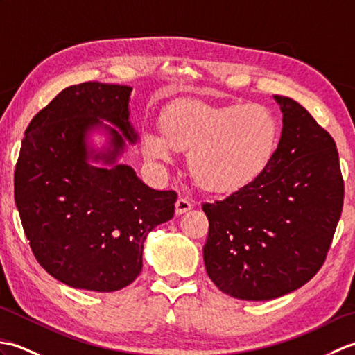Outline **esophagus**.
Segmentation results:
<instances>
[{
	"instance_id": "1",
	"label": "esophagus",
	"mask_w": 355,
	"mask_h": 355,
	"mask_svg": "<svg viewBox=\"0 0 355 355\" xmlns=\"http://www.w3.org/2000/svg\"><path fill=\"white\" fill-rule=\"evenodd\" d=\"M192 209V202L187 200L186 197H180L175 202V212L177 215H182V214H186L187 210Z\"/></svg>"
}]
</instances>
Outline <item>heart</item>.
Instances as JSON below:
<instances>
[{"label":"heart","instance_id":"b5f03b06","mask_svg":"<svg viewBox=\"0 0 355 355\" xmlns=\"http://www.w3.org/2000/svg\"><path fill=\"white\" fill-rule=\"evenodd\" d=\"M160 134L145 131L146 157L169 162L173 150H189L187 168L201 189L230 193L267 171L281 141V125L266 105H212L183 101L160 116Z\"/></svg>","mask_w":355,"mask_h":355}]
</instances>
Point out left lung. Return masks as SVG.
<instances>
[{
	"instance_id": "1",
	"label": "left lung",
	"mask_w": 355,
	"mask_h": 355,
	"mask_svg": "<svg viewBox=\"0 0 355 355\" xmlns=\"http://www.w3.org/2000/svg\"><path fill=\"white\" fill-rule=\"evenodd\" d=\"M275 101L282 134L267 171L225 200L202 205L207 275L243 300L276 299L310 281L327 259L343 207L334 139L296 101Z\"/></svg>"
}]
</instances>
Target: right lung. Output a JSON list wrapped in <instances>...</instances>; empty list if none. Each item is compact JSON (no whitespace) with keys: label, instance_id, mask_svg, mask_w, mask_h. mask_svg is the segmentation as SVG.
I'll list each match as a JSON object with an SVG mask.
<instances>
[{"label":"right lung","instance_id":"add662e5","mask_svg":"<svg viewBox=\"0 0 355 355\" xmlns=\"http://www.w3.org/2000/svg\"><path fill=\"white\" fill-rule=\"evenodd\" d=\"M132 88L84 82L62 89L28 123L15 168V202L41 267L74 288L110 293L141 271L143 243L175 212L177 193L150 189L131 166L117 164L130 123ZM110 121L119 128L101 123ZM110 134L105 153L89 150V130ZM102 159L97 168L87 158Z\"/></svg>","mask_w":355,"mask_h":355}]
</instances>
